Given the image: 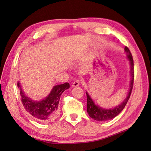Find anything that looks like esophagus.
Returning a JSON list of instances; mask_svg holds the SVG:
<instances>
[{"mask_svg":"<svg viewBox=\"0 0 151 151\" xmlns=\"http://www.w3.org/2000/svg\"><path fill=\"white\" fill-rule=\"evenodd\" d=\"M80 84H81V81H78V80H77V81H76L73 83L72 86L73 88H75V87H77V86H80Z\"/></svg>","mask_w":151,"mask_h":151,"instance_id":"1","label":"esophagus"}]
</instances>
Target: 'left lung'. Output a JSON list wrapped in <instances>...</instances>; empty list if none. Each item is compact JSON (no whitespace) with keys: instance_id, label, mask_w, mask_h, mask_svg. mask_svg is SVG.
Segmentation results:
<instances>
[{"instance_id":"8db88e82","label":"left lung","mask_w":151,"mask_h":151,"mask_svg":"<svg viewBox=\"0 0 151 151\" xmlns=\"http://www.w3.org/2000/svg\"><path fill=\"white\" fill-rule=\"evenodd\" d=\"M124 51L127 54V59L129 60V63L130 66V82L129 90V92H128L127 97L124 99V101L114 108H103L99 106L98 104H95L94 101H93V99L91 98L90 96L89 95L88 93L86 91V95H87V111L89 115V117L96 121H108L114 118L115 117H116L117 115L119 114L121 111L123 110L130 98L134 84V61L132 58V54H131V52L130 50L129 49V48L125 47Z\"/></svg>"}]
</instances>
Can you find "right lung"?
<instances>
[{
    "label": "right lung",
    "mask_w": 151,
    "mask_h": 151,
    "mask_svg": "<svg viewBox=\"0 0 151 151\" xmlns=\"http://www.w3.org/2000/svg\"><path fill=\"white\" fill-rule=\"evenodd\" d=\"M17 87L20 89L21 102L25 110L37 121L47 122L55 119L58 117L60 96L64 91L69 88V84L65 82L54 86L47 97L40 101H34L27 97L19 81L17 82Z\"/></svg>",
    "instance_id": "add662e5"
}]
</instances>
